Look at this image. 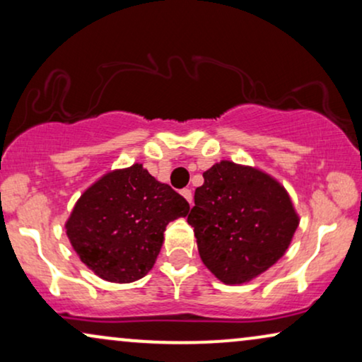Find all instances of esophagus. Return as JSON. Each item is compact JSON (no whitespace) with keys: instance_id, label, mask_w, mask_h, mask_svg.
<instances>
[{"instance_id":"1","label":"esophagus","mask_w":362,"mask_h":362,"mask_svg":"<svg viewBox=\"0 0 362 362\" xmlns=\"http://www.w3.org/2000/svg\"><path fill=\"white\" fill-rule=\"evenodd\" d=\"M181 194L187 202H189V206H192V192H191V189H187V187H186V189L181 191Z\"/></svg>"}]
</instances>
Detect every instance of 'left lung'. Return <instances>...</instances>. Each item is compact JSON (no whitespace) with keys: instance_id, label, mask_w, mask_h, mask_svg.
Masks as SVG:
<instances>
[{"instance_id":"left-lung-1","label":"left lung","mask_w":362,"mask_h":362,"mask_svg":"<svg viewBox=\"0 0 362 362\" xmlns=\"http://www.w3.org/2000/svg\"><path fill=\"white\" fill-rule=\"evenodd\" d=\"M202 176L187 216L201 260L224 284H245L284 257L298 214L285 187L257 168L221 161Z\"/></svg>"}]
</instances>
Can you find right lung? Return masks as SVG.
I'll use <instances>...</instances> for the list:
<instances>
[{
    "mask_svg": "<svg viewBox=\"0 0 362 362\" xmlns=\"http://www.w3.org/2000/svg\"><path fill=\"white\" fill-rule=\"evenodd\" d=\"M187 212L185 197L136 163L93 182L74 206L66 229L93 274L130 284L153 269L166 226Z\"/></svg>",
    "mask_w": 362,
    "mask_h": 362,
    "instance_id": "add662e5",
    "label": "right lung"
}]
</instances>
